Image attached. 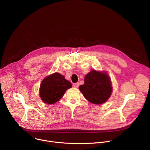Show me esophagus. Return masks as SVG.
<instances>
[{
	"label": "esophagus",
	"instance_id": "esophagus-1",
	"mask_svg": "<svg viewBox=\"0 0 150 150\" xmlns=\"http://www.w3.org/2000/svg\"><path fill=\"white\" fill-rule=\"evenodd\" d=\"M73 85H74V87L75 88H78V87H79V83H78V82L75 83H74Z\"/></svg>",
	"mask_w": 150,
	"mask_h": 150
}]
</instances>
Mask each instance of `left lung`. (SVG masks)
Returning <instances> with one entry per match:
<instances>
[{
	"label": "left lung",
	"instance_id": "obj_1",
	"mask_svg": "<svg viewBox=\"0 0 150 150\" xmlns=\"http://www.w3.org/2000/svg\"><path fill=\"white\" fill-rule=\"evenodd\" d=\"M79 89L88 101L101 104L106 102L112 94V81L105 71L93 69L85 75L84 83L80 85Z\"/></svg>",
	"mask_w": 150,
	"mask_h": 150
}]
</instances>
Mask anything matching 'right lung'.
Here are the masks:
<instances>
[{
  "mask_svg": "<svg viewBox=\"0 0 150 150\" xmlns=\"http://www.w3.org/2000/svg\"><path fill=\"white\" fill-rule=\"evenodd\" d=\"M72 87L71 83L62 75L55 72L42 79L39 90L41 100L48 104L59 101L66 91Z\"/></svg>",
  "mask_w": 150,
  "mask_h": 150,
  "instance_id": "1",
  "label": "right lung"
}]
</instances>
